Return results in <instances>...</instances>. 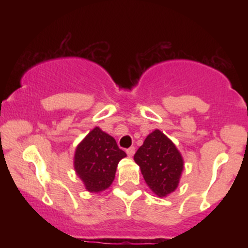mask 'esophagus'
Segmentation results:
<instances>
[{
    "instance_id": "1",
    "label": "esophagus",
    "mask_w": 248,
    "mask_h": 248,
    "mask_svg": "<svg viewBox=\"0 0 248 248\" xmlns=\"http://www.w3.org/2000/svg\"><path fill=\"white\" fill-rule=\"evenodd\" d=\"M126 153H127V155L129 156V157H132L134 154H135V148H134V147L128 148V149L126 150Z\"/></svg>"
}]
</instances>
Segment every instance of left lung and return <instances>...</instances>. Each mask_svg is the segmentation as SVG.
<instances>
[{"mask_svg":"<svg viewBox=\"0 0 248 248\" xmlns=\"http://www.w3.org/2000/svg\"><path fill=\"white\" fill-rule=\"evenodd\" d=\"M144 181L158 197H166L178 186L184 168L183 157L170 139L155 129L134 155Z\"/></svg>","mask_w":248,"mask_h":248,"instance_id":"obj_1","label":"left lung"}]
</instances>
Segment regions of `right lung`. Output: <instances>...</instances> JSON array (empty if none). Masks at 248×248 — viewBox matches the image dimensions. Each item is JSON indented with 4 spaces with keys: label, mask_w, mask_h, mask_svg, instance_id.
Listing matches in <instances>:
<instances>
[{
    "label": "right lung",
    "mask_w": 248,
    "mask_h": 248,
    "mask_svg": "<svg viewBox=\"0 0 248 248\" xmlns=\"http://www.w3.org/2000/svg\"><path fill=\"white\" fill-rule=\"evenodd\" d=\"M126 156L114 138L95 127L76 148L75 170L87 191L98 193L110 186L118 163Z\"/></svg>",
    "instance_id": "1"
}]
</instances>
